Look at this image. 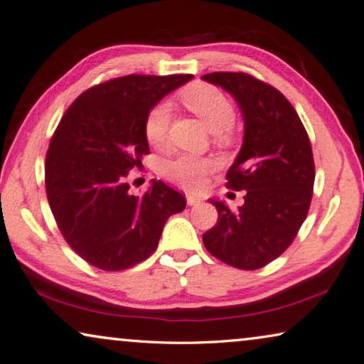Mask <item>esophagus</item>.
<instances>
[{"label":"esophagus","instance_id":"esophagus-1","mask_svg":"<svg viewBox=\"0 0 364 364\" xmlns=\"http://www.w3.org/2000/svg\"><path fill=\"white\" fill-rule=\"evenodd\" d=\"M187 203L190 205V206H197V205H200L201 203V198L200 197H197V195H187Z\"/></svg>","mask_w":364,"mask_h":364}]
</instances>
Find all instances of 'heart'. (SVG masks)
<instances>
[{
    "label": "heart",
    "mask_w": 364,
    "mask_h": 364,
    "mask_svg": "<svg viewBox=\"0 0 364 364\" xmlns=\"http://www.w3.org/2000/svg\"><path fill=\"white\" fill-rule=\"evenodd\" d=\"M187 109L198 115L208 130L221 133L234 122V105L225 92L211 85H193L181 94ZM171 122V104L161 100L151 107L144 119V136L154 148H163L167 141V130ZM215 163L206 158L182 154L164 164V176L182 188L197 190L205 183L206 176L213 171Z\"/></svg>",
    "instance_id": "heart-1"
}]
</instances>
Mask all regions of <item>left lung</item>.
I'll return each mask as SVG.
<instances>
[{"instance_id":"left-lung-1","label":"left lung","mask_w":364,"mask_h":364,"mask_svg":"<svg viewBox=\"0 0 364 364\" xmlns=\"http://www.w3.org/2000/svg\"><path fill=\"white\" fill-rule=\"evenodd\" d=\"M205 81L231 94L244 115V143L226 174V187L245 190L231 211L211 200L216 225L203 234L208 252L240 270H257L287 250L312 200L316 167L307 132L291 102L247 73L216 71Z\"/></svg>"}]
</instances>
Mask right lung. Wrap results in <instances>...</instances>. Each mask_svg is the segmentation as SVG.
<instances>
[{
    "label": "right lung",
    "instance_id": "1",
    "mask_svg": "<svg viewBox=\"0 0 364 364\" xmlns=\"http://www.w3.org/2000/svg\"><path fill=\"white\" fill-rule=\"evenodd\" d=\"M192 75H128L89 87L61 117L46 158L50 210L70 247L87 264L120 272L158 247L171 215L187 201L164 182L130 192V171L149 154L144 119Z\"/></svg>",
    "mask_w": 364,
    "mask_h": 364
}]
</instances>
